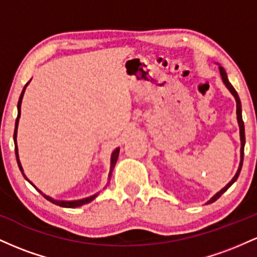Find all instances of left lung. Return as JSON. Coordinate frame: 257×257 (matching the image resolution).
Wrapping results in <instances>:
<instances>
[{
	"mask_svg": "<svg viewBox=\"0 0 257 257\" xmlns=\"http://www.w3.org/2000/svg\"><path fill=\"white\" fill-rule=\"evenodd\" d=\"M220 69V75H221V78H222L223 83H225V85L227 87V89H228L229 91L232 93V95L234 96L235 99V102H237V119H238V124H239V134H240V163H239V168H238L237 173H235V175L233 176V179L231 180V181L227 184L225 187L222 188V190L219 191L216 194H215L214 197H211V199L208 200V203L206 204H210V203H214L215 200H217L220 198L221 196H222L223 193L226 192L227 190H228L231 186L234 184L235 180L238 179V176H239L240 174V170H241V166H243V158H244V145H245V132H244V122H243V118H241V104H240V99L239 96H238V93L235 91L234 88H233V85L229 83L228 78H227V73L225 70H223L222 66H219Z\"/></svg>",
	"mask_w": 257,
	"mask_h": 257,
	"instance_id": "1",
	"label": "left lung"
}]
</instances>
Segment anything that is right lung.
Masks as SVG:
<instances>
[{
  "label": "right lung",
  "mask_w": 257,
  "mask_h": 257,
  "mask_svg": "<svg viewBox=\"0 0 257 257\" xmlns=\"http://www.w3.org/2000/svg\"><path fill=\"white\" fill-rule=\"evenodd\" d=\"M29 83H30V82H28V83L25 84L24 89H23L22 94H20L19 101H18V117H17V119H16V129H14V145H16V156H17V162H18V166H19L20 172H22L23 175H24V178H25L26 180H28V181L30 182V184H31L32 186H34L35 188H36V190L38 191V192H40L41 194H42V196H43L44 198H46L47 200H49V202H52L53 204L59 205V206H63V208H77V206H81V205H83V204H87V203L91 202V200H93L94 198H95V197L98 196V193H96V194H93V196H90V197H87V198L78 199V200H57V199L52 198V197L47 196V194H44V193L42 192V191L38 190V188L36 187V186H35L34 184H32V182H31L30 180H29L28 178H26V175L24 174V170H23V167H22V163H20V161H19V155H18L17 133H18V123H19V118H20V107H22V100H23V96H24V93H25L26 87H28V84H29ZM118 155H119V149H116V150H114L113 152H112V155H111V169H110V174H108V179H110V176H111V174H112V170H113L114 166H116V162H117V158H118Z\"/></svg>",
  "instance_id": "add662e5"
}]
</instances>
